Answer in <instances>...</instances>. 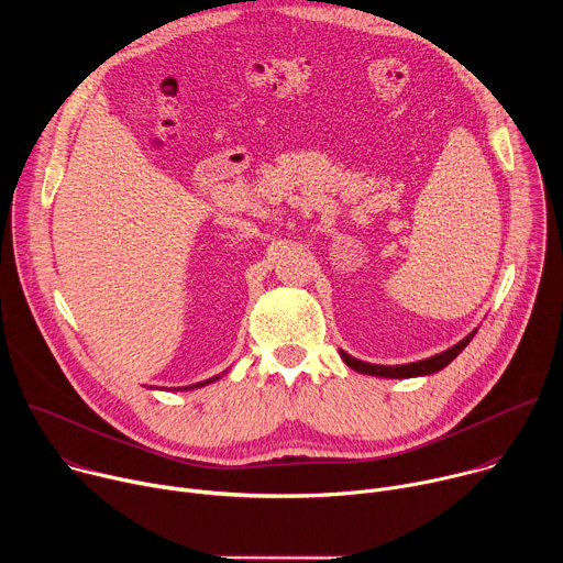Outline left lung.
Listing matches in <instances>:
<instances>
[{
  "label": "left lung",
  "instance_id": "8db88e82",
  "mask_svg": "<svg viewBox=\"0 0 563 563\" xmlns=\"http://www.w3.org/2000/svg\"><path fill=\"white\" fill-rule=\"evenodd\" d=\"M474 334H476V332L467 334L461 343H456L454 347H450V350H445V352H441V354H437V356H430V358L417 361V363H408V365H372V363H363V361H358V358H354V356H350V354H345V352H341V356H343V361H345L352 369H356V372H361V374L383 376V378H412V376L434 374V372L443 369L445 365H450V363L465 350V345L472 341Z\"/></svg>",
  "mask_w": 563,
  "mask_h": 563
}]
</instances>
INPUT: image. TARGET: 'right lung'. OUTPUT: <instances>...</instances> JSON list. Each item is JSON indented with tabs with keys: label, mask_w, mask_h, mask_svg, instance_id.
Here are the masks:
<instances>
[{
	"label": "right lung",
	"mask_w": 563,
	"mask_h": 563,
	"mask_svg": "<svg viewBox=\"0 0 563 563\" xmlns=\"http://www.w3.org/2000/svg\"><path fill=\"white\" fill-rule=\"evenodd\" d=\"M218 378V376H216ZM216 378H209V380H205V383H196V385H187V387H180V389H194V387H200V385H207V383H211V380H216Z\"/></svg>",
	"instance_id": "1"
}]
</instances>
